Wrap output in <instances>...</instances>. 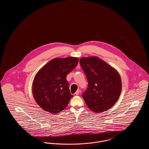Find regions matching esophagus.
<instances>
[{"instance_id": "34e87169", "label": "esophagus", "mask_w": 149, "mask_h": 149, "mask_svg": "<svg viewBox=\"0 0 149 149\" xmlns=\"http://www.w3.org/2000/svg\"><path fill=\"white\" fill-rule=\"evenodd\" d=\"M80 93V91H77L75 93V95H79Z\"/></svg>"}]
</instances>
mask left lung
<instances>
[{
	"instance_id": "1",
	"label": "left lung",
	"mask_w": 149,
	"mask_h": 149,
	"mask_svg": "<svg viewBox=\"0 0 149 149\" xmlns=\"http://www.w3.org/2000/svg\"><path fill=\"white\" fill-rule=\"evenodd\" d=\"M80 65L88 86L83 97L94 112H102L113 106L120 95L122 82L118 72L97 57H83Z\"/></svg>"
}]
</instances>
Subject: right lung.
<instances>
[{
	"instance_id": "right-lung-1",
	"label": "right lung",
	"mask_w": 149,
	"mask_h": 149,
	"mask_svg": "<svg viewBox=\"0 0 149 149\" xmlns=\"http://www.w3.org/2000/svg\"><path fill=\"white\" fill-rule=\"evenodd\" d=\"M77 57L55 58L36 75L32 93L36 103L51 113L61 112L72 97L66 80L67 75L78 65Z\"/></svg>"
}]
</instances>
